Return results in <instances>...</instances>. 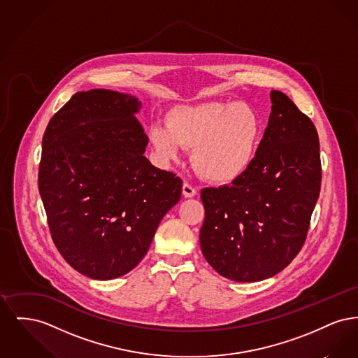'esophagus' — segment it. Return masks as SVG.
<instances>
[{
    "label": "esophagus",
    "mask_w": 358,
    "mask_h": 358,
    "mask_svg": "<svg viewBox=\"0 0 358 358\" xmlns=\"http://www.w3.org/2000/svg\"><path fill=\"white\" fill-rule=\"evenodd\" d=\"M182 194H184V197H187V199H189V197H194V196L197 194V190L192 187L190 184L185 182V184L182 185Z\"/></svg>",
    "instance_id": "34e87169"
}]
</instances>
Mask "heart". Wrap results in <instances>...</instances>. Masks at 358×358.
Returning a JSON list of instances; mask_svg holds the SVG:
<instances>
[{
	"instance_id": "obj_1",
	"label": "heart",
	"mask_w": 358,
	"mask_h": 358,
	"mask_svg": "<svg viewBox=\"0 0 358 358\" xmlns=\"http://www.w3.org/2000/svg\"><path fill=\"white\" fill-rule=\"evenodd\" d=\"M262 122L247 103L203 102L169 110L166 126L149 130L154 152L164 161L180 149H192V165L203 178L228 184L241 177L254 161Z\"/></svg>"
}]
</instances>
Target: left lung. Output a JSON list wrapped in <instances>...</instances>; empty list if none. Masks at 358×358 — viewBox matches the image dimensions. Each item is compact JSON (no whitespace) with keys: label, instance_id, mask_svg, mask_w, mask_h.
Returning a JSON list of instances; mask_svg holds the SVG:
<instances>
[{"label":"left lung","instance_id":"1","mask_svg":"<svg viewBox=\"0 0 358 358\" xmlns=\"http://www.w3.org/2000/svg\"><path fill=\"white\" fill-rule=\"evenodd\" d=\"M273 111L252 164L232 185L205 187L200 244L206 262L236 282L280 273L299 254L317 204L322 168L314 123L273 90Z\"/></svg>","mask_w":358,"mask_h":358}]
</instances>
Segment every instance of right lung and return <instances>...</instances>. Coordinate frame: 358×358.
<instances>
[{
	"label": "right lung",
	"mask_w": 358,
	"mask_h": 358,
	"mask_svg": "<svg viewBox=\"0 0 358 358\" xmlns=\"http://www.w3.org/2000/svg\"><path fill=\"white\" fill-rule=\"evenodd\" d=\"M134 96L75 94L43 136L38 190L52 240L72 268L107 280L131 271L180 201L182 180L143 155Z\"/></svg>",
	"instance_id": "add662e5"
}]
</instances>
